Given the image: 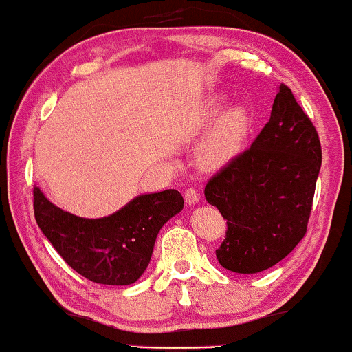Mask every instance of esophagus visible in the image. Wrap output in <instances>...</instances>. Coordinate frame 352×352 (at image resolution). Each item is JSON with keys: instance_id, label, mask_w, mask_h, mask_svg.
<instances>
[{"instance_id": "obj_1", "label": "esophagus", "mask_w": 352, "mask_h": 352, "mask_svg": "<svg viewBox=\"0 0 352 352\" xmlns=\"http://www.w3.org/2000/svg\"><path fill=\"white\" fill-rule=\"evenodd\" d=\"M184 199L187 205H197L199 204V192L195 189H187L184 192Z\"/></svg>"}]
</instances>
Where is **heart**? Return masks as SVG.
Masks as SVG:
<instances>
[{
  "mask_svg": "<svg viewBox=\"0 0 352 352\" xmlns=\"http://www.w3.org/2000/svg\"><path fill=\"white\" fill-rule=\"evenodd\" d=\"M228 98L214 94L206 98L197 110L192 129L200 134L211 127L199 147V163L205 170H219L242 148L252 128V115L245 105H232L224 112Z\"/></svg>",
  "mask_w": 352,
  "mask_h": 352,
  "instance_id": "heart-1",
  "label": "heart"
}]
</instances>
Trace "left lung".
Instances as JSON below:
<instances>
[{"label": "left lung", "instance_id": "8db88e82", "mask_svg": "<svg viewBox=\"0 0 352 352\" xmlns=\"http://www.w3.org/2000/svg\"><path fill=\"white\" fill-rule=\"evenodd\" d=\"M320 163L319 134L282 83L252 147L205 186L206 201L228 219L221 266L256 274L292 253L306 234Z\"/></svg>", "mask_w": 352, "mask_h": 352}]
</instances>
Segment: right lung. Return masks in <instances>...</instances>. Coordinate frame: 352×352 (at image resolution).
Segmentation results:
<instances>
[{"label":"right lung","instance_id":"add662e5","mask_svg":"<svg viewBox=\"0 0 352 352\" xmlns=\"http://www.w3.org/2000/svg\"><path fill=\"white\" fill-rule=\"evenodd\" d=\"M182 208V195L168 189L139 195L105 218L88 219L59 208L33 187L38 228L72 269L102 285L136 282L151 263L163 224Z\"/></svg>","mask_w":352,"mask_h":352}]
</instances>
